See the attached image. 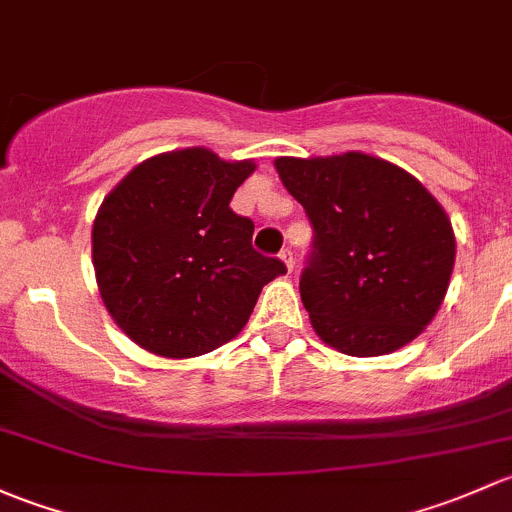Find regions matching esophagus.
<instances>
[{
  "label": "esophagus",
  "instance_id": "obj_1",
  "mask_svg": "<svg viewBox=\"0 0 512 512\" xmlns=\"http://www.w3.org/2000/svg\"><path fill=\"white\" fill-rule=\"evenodd\" d=\"M278 256H281V261H283V263H286V268H288V271H293V266H295V258H293V251H291V249H283V251H281V254H278Z\"/></svg>",
  "mask_w": 512,
  "mask_h": 512
}]
</instances>
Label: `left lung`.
Listing matches in <instances>:
<instances>
[{
	"label": "left lung",
	"mask_w": 512,
	"mask_h": 512,
	"mask_svg": "<svg viewBox=\"0 0 512 512\" xmlns=\"http://www.w3.org/2000/svg\"><path fill=\"white\" fill-rule=\"evenodd\" d=\"M313 251L300 300L325 345L377 357L412 342L449 288L456 239L441 204L402 167L365 152L278 157Z\"/></svg>",
	"instance_id": "obj_1"
}]
</instances>
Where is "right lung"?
<instances>
[{"instance_id":"right-lung-1","label":"right lung","mask_w":512,"mask_h":512,"mask_svg":"<svg viewBox=\"0 0 512 512\" xmlns=\"http://www.w3.org/2000/svg\"><path fill=\"white\" fill-rule=\"evenodd\" d=\"M254 162L207 147L140 162L93 221V268L110 318L142 350L197 357L241 333L258 293L286 273L251 246L254 221L231 212Z\"/></svg>"}]
</instances>
